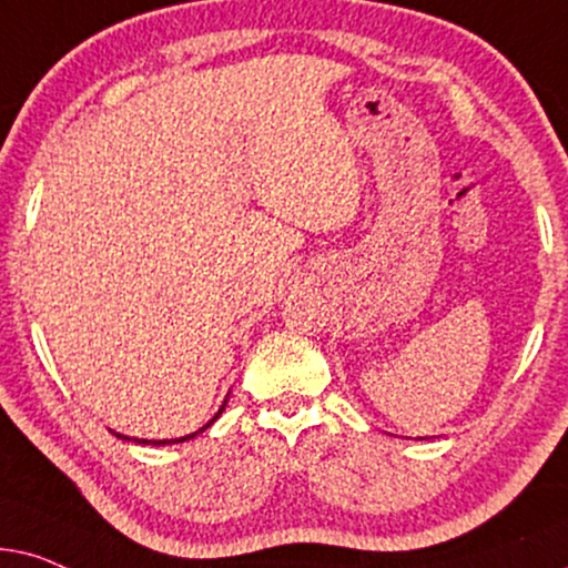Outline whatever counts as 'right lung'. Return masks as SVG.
<instances>
[{
  "label": "right lung",
  "instance_id": "obj_1",
  "mask_svg": "<svg viewBox=\"0 0 568 568\" xmlns=\"http://www.w3.org/2000/svg\"><path fill=\"white\" fill-rule=\"evenodd\" d=\"M225 403H229V397H225V399H223L221 410H217V413H215V418H213V420H207V423H205V426H202L200 430H194V434H189V436H181V438H130V436H121V434H116V430H113V434H116L119 438H124V442H138V444H153V447H165V444H179V442H189V438H194L196 434H202V430H205V428H210V426H213V423H215L217 418H221V413L225 410Z\"/></svg>",
  "mask_w": 568,
  "mask_h": 568
}]
</instances>
